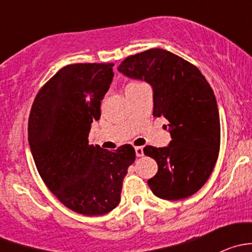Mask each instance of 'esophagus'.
Instances as JSON below:
<instances>
[{"label":"esophagus","mask_w":252,"mask_h":252,"mask_svg":"<svg viewBox=\"0 0 252 252\" xmlns=\"http://www.w3.org/2000/svg\"><path fill=\"white\" fill-rule=\"evenodd\" d=\"M135 154H136V156H138V157L144 156V147L136 146L135 147Z\"/></svg>","instance_id":"obj_1"}]
</instances>
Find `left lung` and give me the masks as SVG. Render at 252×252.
<instances>
[{
  "label": "left lung",
  "mask_w": 252,
  "mask_h": 252,
  "mask_svg": "<svg viewBox=\"0 0 252 252\" xmlns=\"http://www.w3.org/2000/svg\"><path fill=\"white\" fill-rule=\"evenodd\" d=\"M118 70L151 84L154 116L169 122L168 146L144 147L158 166L147 184L164 200L191 196L207 182L220 152V113L212 88L197 67L162 48L129 56Z\"/></svg>",
  "instance_id": "1"
}]
</instances>
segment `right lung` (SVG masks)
Instances as JSON below:
<instances>
[{
  "label": "right lung",
  "mask_w": 252,
  "mask_h": 252,
  "mask_svg": "<svg viewBox=\"0 0 252 252\" xmlns=\"http://www.w3.org/2000/svg\"><path fill=\"white\" fill-rule=\"evenodd\" d=\"M113 65H65L40 89L29 114L28 139L40 177L65 207L80 215L101 216L116 208L128 167L135 161L129 144L114 151L89 144Z\"/></svg>",
  "instance_id": "add662e5"
}]
</instances>
